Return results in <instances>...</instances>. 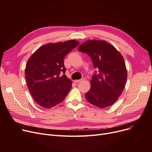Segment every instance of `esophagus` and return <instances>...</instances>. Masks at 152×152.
<instances>
[{"label":"esophagus","mask_w":152,"mask_h":152,"mask_svg":"<svg viewBox=\"0 0 152 152\" xmlns=\"http://www.w3.org/2000/svg\"><path fill=\"white\" fill-rule=\"evenodd\" d=\"M83 80H84V79H77V80H75L74 81H75V83H79V82H81V81H83Z\"/></svg>","instance_id":"obj_1"}]
</instances>
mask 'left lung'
<instances>
[{
  "mask_svg": "<svg viewBox=\"0 0 152 152\" xmlns=\"http://www.w3.org/2000/svg\"><path fill=\"white\" fill-rule=\"evenodd\" d=\"M78 51L90 56L95 68L99 69L91 81V89L86 99L99 108L112 105L121 95L127 73L122 55L104 40H89L81 44Z\"/></svg>",
  "mask_w": 152,
  "mask_h": 152,
  "instance_id": "obj_1",
  "label": "left lung"
}]
</instances>
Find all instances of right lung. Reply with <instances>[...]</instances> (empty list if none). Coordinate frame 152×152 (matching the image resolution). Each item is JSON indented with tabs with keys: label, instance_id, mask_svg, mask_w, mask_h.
<instances>
[{
	"label": "right lung",
	"instance_id": "add662e5",
	"mask_svg": "<svg viewBox=\"0 0 152 152\" xmlns=\"http://www.w3.org/2000/svg\"><path fill=\"white\" fill-rule=\"evenodd\" d=\"M76 40L48 43L37 49L28 59L25 77L28 89L39 105L50 108L61 102L72 86L65 73L64 58L79 45Z\"/></svg>",
	"mask_w": 152,
	"mask_h": 152
}]
</instances>
